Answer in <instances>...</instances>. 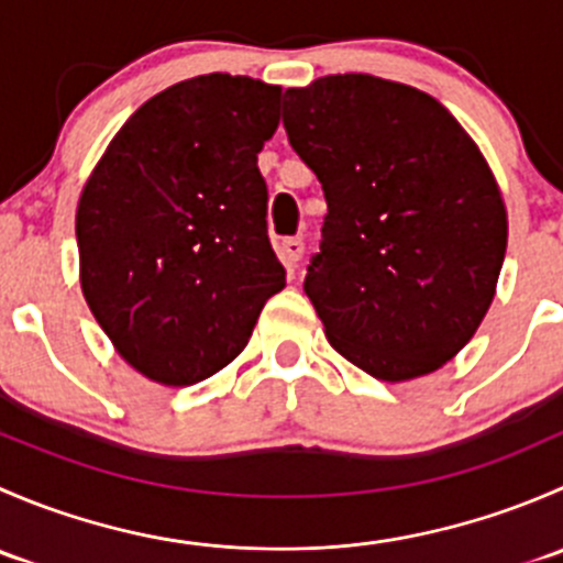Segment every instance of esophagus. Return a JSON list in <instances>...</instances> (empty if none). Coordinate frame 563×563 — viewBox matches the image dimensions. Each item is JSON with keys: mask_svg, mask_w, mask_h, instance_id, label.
I'll return each mask as SVG.
<instances>
[{"mask_svg": "<svg viewBox=\"0 0 563 563\" xmlns=\"http://www.w3.org/2000/svg\"><path fill=\"white\" fill-rule=\"evenodd\" d=\"M302 253H305V245L302 240H297V236H294V240H283L280 247H277V255H280V261L286 266H297L299 258H302Z\"/></svg>", "mask_w": 563, "mask_h": 563, "instance_id": "esophagus-1", "label": "esophagus"}]
</instances>
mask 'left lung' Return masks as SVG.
I'll return each mask as SVG.
<instances>
[{
	"mask_svg": "<svg viewBox=\"0 0 563 563\" xmlns=\"http://www.w3.org/2000/svg\"><path fill=\"white\" fill-rule=\"evenodd\" d=\"M283 124L327 198L305 294L378 382L455 360L490 310L507 207L476 141L428 92L367 73L286 89Z\"/></svg>",
	"mask_w": 563,
	"mask_h": 563,
	"instance_id": "obj_1",
	"label": "left lung"
}]
</instances>
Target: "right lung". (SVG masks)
<instances>
[{
  "label": "right lung",
  "mask_w": 563,
  "mask_h": 563,
  "mask_svg": "<svg viewBox=\"0 0 563 563\" xmlns=\"http://www.w3.org/2000/svg\"><path fill=\"white\" fill-rule=\"evenodd\" d=\"M283 89L250 76L187 78L119 128L76 209L78 280L133 371L190 387L245 351L286 269L266 236L258 152Z\"/></svg>",
  "instance_id": "1"
}]
</instances>
